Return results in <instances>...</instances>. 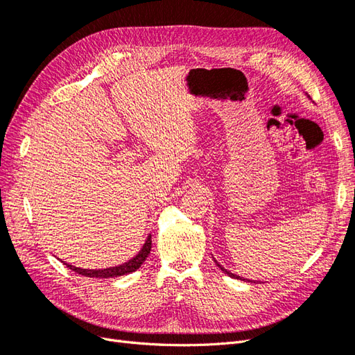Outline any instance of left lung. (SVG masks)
Returning a JSON list of instances; mask_svg holds the SVG:
<instances>
[{
	"label": "left lung",
	"instance_id": "1",
	"mask_svg": "<svg viewBox=\"0 0 355 355\" xmlns=\"http://www.w3.org/2000/svg\"><path fill=\"white\" fill-rule=\"evenodd\" d=\"M216 263H218V262H216ZM218 266H219V268H220V270H222V271H223V272H225V274H228V275H230V277H234V278H239V280H244V278H240V277H239V275H234V274H232V272H230V271H227V270H225V268H223V266H220V265H219V263H218Z\"/></svg>",
	"mask_w": 355,
	"mask_h": 355
}]
</instances>
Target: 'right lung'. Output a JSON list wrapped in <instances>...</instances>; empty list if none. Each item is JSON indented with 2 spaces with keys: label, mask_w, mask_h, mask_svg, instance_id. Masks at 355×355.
I'll list each match as a JSON object with an SVG mask.
<instances>
[{
  "label": "right lung",
  "mask_w": 355,
  "mask_h": 355,
  "mask_svg": "<svg viewBox=\"0 0 355 355\" xmlns=\"http://www.w3.org/2000/svg\"><path fill=\"white\" fill-rule=\"evenodd\" d=\"M151 245H153V240L151 237H148V240L145 241L142 250L137 253V256H135L132 261L125 262L124 265L120 266H114V268H106V270H81V268L77 266H72L65 263L69 270H72L73 272L81 274L84 277H92V278H111V277H120V275H125V274H130L142 266V263L146 261V257L151 252Z\"/></svg>",
  "instance_id": "right-lung-1"
}]
</instances>
